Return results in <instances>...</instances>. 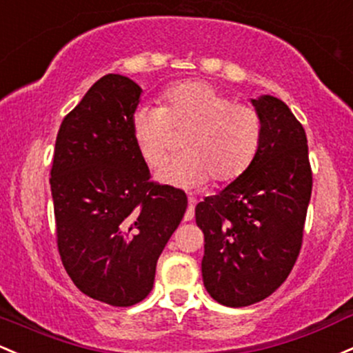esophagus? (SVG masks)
I'll return each mask as SVG.
<instances>
[{
    "label": "esophagus",
    "instance_id": "1",
    "mask_svg": "<svg viewBox=\"0 0 353 353\" xmlns=\"http://www.w3.org/2000/svg\"><path fill=\"white\" fill-rule=\"evenodd\" d=\"M189 206H188V211H185L184 214V221H192L194 218V208H196V199L194 197H189Z\"/></svg>",
    "mask_w": 353,
    "mask_h": 353
}]
</instances>
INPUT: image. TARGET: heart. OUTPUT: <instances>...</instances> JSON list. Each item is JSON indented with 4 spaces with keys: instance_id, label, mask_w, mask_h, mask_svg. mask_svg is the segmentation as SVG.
Here are the masks:
<instances>
[{
    "instance_id": "obj_1",
    "label": "heart",
    "mask_w": 353,
    "mask_h": 353,
    "mask_svg": "<svg viewBox=\"0 0 353 353\" xmlns=\"http://www.w3.org/2000/svg\"><path fill=\"white\" fill-rule=\"evenodd\" d=\"M162 105L141 103L130 117L135 149L149 168L169 152L170 135L185 132L183 156L170 159L156 179L174 188H197L212 177L226 184L250 169L261 145L263 120L254 107L234 103L230 95L201 80L170 85Z\"/></svg>"
}]
</instances>
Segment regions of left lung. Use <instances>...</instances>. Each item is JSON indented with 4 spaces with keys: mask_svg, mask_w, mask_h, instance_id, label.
<instances>
[{
    "mask_svg": "<svg viewBox=\"0 0 353 353\" xmlns=\"http://www.w3.org/2000/svg\"><path fill=\"white\" fill-rule=\"evenodd\" d=\"M263 120L256 159L241 177L196 206L204 233L201 263L208 293L226 307L265 300L288 278L312 196L307 134L288 105L251 99Z\"/></svg>",
    "mask_w": 353,
    "mask_h": 353,
    "instance_id": "left-lung-1",
    "label": "left lung"
}]
</instances>
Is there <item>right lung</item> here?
Returning a JSON list of instances; mask_svg holds the SVG:
<instances>
[{
  "mask_svg": "<svg viewBox=\"0 0 353 353\" xmlns=\"http://www.w3.org/2000/svg\"><path fill=\"white\" fill-rule=\"evenodd\" d=\"M142 88L108 73L63 119L52 185L61 263L80 292L112 307L149 295L156 265L179 226L188 197L150 183L130 117Z\"/></svg>",
  "mask_w": 353,
  "mask_h": 353,
  "instance_id": "add662e5",
  "label": "right lung"
}]
</instances>
